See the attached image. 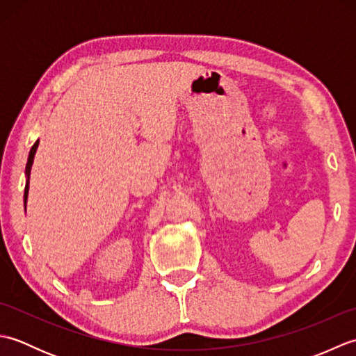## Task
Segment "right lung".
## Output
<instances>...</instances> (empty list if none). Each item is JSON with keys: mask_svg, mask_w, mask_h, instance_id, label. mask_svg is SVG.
Masks as SVG:
<instances>
[{"mask_svg": "<svg viewBox=\"0 0 356 356\" xmlns=\"http://www.w3.org/2000/svg\"><path fill=\"white\" fill-rule=\"evenodd\" d=\"M40 145V140H36L33 143V147L30 148V153H29V159H27V165H26V188H24V207L27 203V197H29V180H30V170H32V165H33V159L36 154V148Z\"/></svg>", "mask_w": 356, "mask_h": 356, "instance_id": "obj_1", "label": "right lung"}]
</instances>
